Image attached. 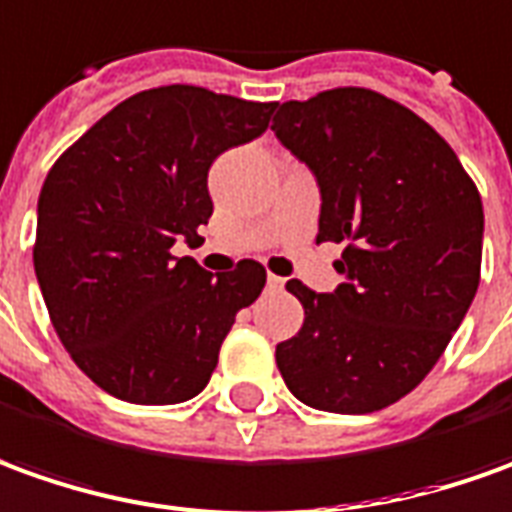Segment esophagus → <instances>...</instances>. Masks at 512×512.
Listing matches in <instances>:
<instances>
[{
    "label": "esophagus",
    "instance_id": "esophagus-1",
    "mask_svg": "<svg viewBox=\"0 0 512 512\" xmlns=\"http://www.w3.org/2000/svg\"><path fill=\"white\" fill-rule=\"evenodd\" d=\"M267 290H273V292L284 290V278H278L270 273V276H267Z\"/></svg>",
    "mask_w": 512,
    "mask_h": 512
}]
</instances>
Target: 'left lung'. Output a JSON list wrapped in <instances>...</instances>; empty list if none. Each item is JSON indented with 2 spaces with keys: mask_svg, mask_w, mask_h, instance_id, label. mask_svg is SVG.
Returning a JSON list of instances; mask_svg holds the SVG:
<instances>
[{
  "mask_svg": "<svg viewBox=\"0 0 512 512\" xmlns=\"http://www.w3.org/2000/svg\"><path fill=\"white\" fill-rule=\"evenodd\" d=\"M273 130L320 186L317 242L345 245L334 292L287 281L303 326L276 345L278 370L306 407L384 410L424 382L477 295V186L438 130L370 88L284 102Z\"/></svg>",
  "mask_w": 512,
  "mask_h": 512,
  "instance_id": "1",
  "label": "left lung"
}]
</instances>
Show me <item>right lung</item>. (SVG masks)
Listing matches in <instances>:
<instances>
[{
    "label": "right lung",
    "mask_w": 512,
    "mask_h": 512,
    "mask_svg": "<svg viewBox=\"0 0 512 512\" xmlns=\"http://www.w3.org/2000/svg\"><path fill=\"white\" fill-rule=\"evenodd\" d=\"M276 102L200 86L139 91L88 128L38 195L33 264L49 320L74 365L130 404H181L217 368L239 309L267 273L242 259L211 276L192 242L214 211L209 169L267 130Z\"/></svg>",
    "instance_id": "right-lung-1"
}]
</instances>
